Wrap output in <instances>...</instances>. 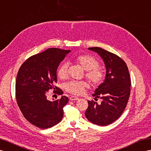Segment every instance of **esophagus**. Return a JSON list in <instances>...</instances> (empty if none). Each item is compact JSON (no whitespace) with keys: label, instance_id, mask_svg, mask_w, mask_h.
I'll list each match as a JSON object with an SVG mask.
<instances>
[{"label":"esophagus","instance_id":"esophagus-1","mask_svg":"<svg viewBox=\"0 0 151 151\" xmlns=\"http://www.w3.org/2000/svg\"><path fill=\"white\" fill-rule=\"evenodd\" d=\"M69 99L71 100V101H75V100H78L79 99V98L76 97V96H71L70 98H69Z\"/></svg>","mask_w":151,"mask_h":151}]
</instances>
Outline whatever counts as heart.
I'll use <instances>...</instances> for the list:
<instances>
[{
    "instance_id": "1",
    "label": "heart",
    "mask_w": 151,
    "mask_h": 151,
    "mask_svg": "<svg viewBox=\"0 0 151 151\" xmlns=\"http://www.w3.org/2000/svg\"><path fill=\"white\" fill-rule=\"evenodd\" d=\"M75 61L86 70V77L94 86H98L103 82L105 72L99 67V62L96 58L90 55H82L77 57ZM68 73V64L65 63L61 64L57 69L58 76L60 79H66ZM88 87L89 83L84 81H71L65 86L66 91L75 95L83 94Z\"/></svg>"
}]
</instances>
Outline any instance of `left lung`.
<instances>
[{
  "label": "left lung",
  "mask_w": 151,
  "mask_h": 151,
  "mask_svg": "<svg viewBox=\"0 0 151 151\" xmlns=\"http://www.w3.org/2000/svg\"><path fill=\"white\" fill-rule=\"evenodd\" d=\"M88 49L98 53L105 63L106 73L104 82L99 85L92 96L101 98L100 105L88 101L86 118L99 126H107L115 121L126 107L130 95L131 80L126 63L115 54L99 47Z\"/></svg>",
  "instance_id": "8db88e82"
}]
</instances>
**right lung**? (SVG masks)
I'll use <instances>...</instances> for the list:
<instances>
[{
	"mask_svg": "<svg viewBox=\"0 0 151 151\" xmlns=\"http://www.w3.org/2000/svg\"><path fill=\"white\" fill-rule=\"evenodd\" d=\"M70 50L56 48L28 58L21 65L17 76L16 99L24 117L41 129H47L59 123L63 117V107L68 103L66 96L50 101L46 93L50 89L63 94L57 83V69Z\"/></svg>",
	"mask_w": 151,
	"mask_h": 151,
	"instance_id": "right-lung-1",
	"label": "right lung"
}]
</instances>
